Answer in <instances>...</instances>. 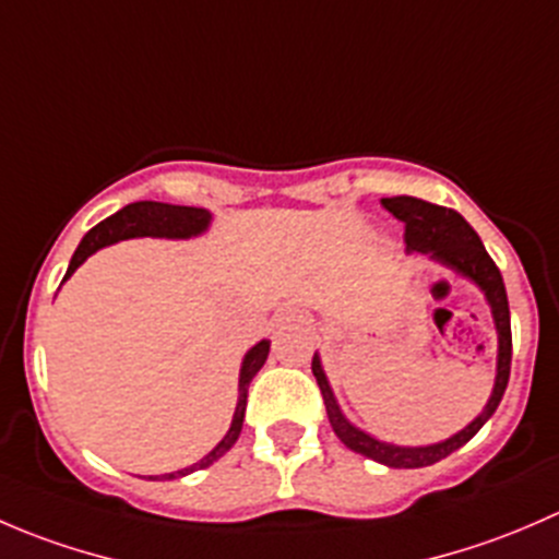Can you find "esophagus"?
Instances as JSON below:
<instances>
[{
	"label": "esophagus",
	"mask_w": 559,
	"mask_h": 559,
	"mask_svg": "<svg viewBox=\"0 0 559 559\" xmlns=\"http://www.w3.org/2000/svg\"><path fill=\"white\" fill-rule=\"evenodd\" d=\"M292 313H295V311H284V316H292Z\"/></svg>",
	"instance_id": "1"
}]
</instances>
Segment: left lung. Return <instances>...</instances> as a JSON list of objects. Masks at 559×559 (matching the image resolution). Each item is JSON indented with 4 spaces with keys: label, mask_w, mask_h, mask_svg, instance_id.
<instances>
[{
    "label": "left lung",
    "mask_w": 559,
    "mask_h": 559,
    "mask_svg": "<svg viewBox=\"0 0 559 559\" xmlns=\"http://www.w3.org/2000/svg\"><path fill=\"white\" fill-rule=\"evenodd\" d=\"M381 205H384L394 218H400V222L405 224V253H425L432 262L443 264V267H449L452 273L471 281V284L481 292L484 300H487L489 311H492L495 332H498V365H495L492 394H489L481 414H478L471 425L462 427L460 432H454L452 438H447V441L430 443V447H397V443H386L381 441V438L370 436L362 427H357L354 421L346 419V414H343L341 405H337L335 392H332L330 379H326L324 368H321L319 352L313 354L311 370L316 381H319L332 430L341 438L343 447L368 456V460L381 462V465L386 467H427L441 462L443 456L456 452L460 447H465V443L487 425V419L495 414L500 400H503L511 373L509 297H506L503 275L495 267L487 248H484L478 235L473 233V227L460 216V213L441 205H432V202L416 200V197H384Z\"/></svg>",
    "instance_id": "obj_1"
}]
</instances>
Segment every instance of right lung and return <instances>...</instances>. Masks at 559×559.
Listing matches in <instances>:
<instances>
[{"label": "right lung", "mask_w": 559, "mask_h": 559, "mask_svg": "<svg viewBox=\"0 0 559 559\" xmlns=\"http://www.w3.org/2000/svg\"><path fill=\"white\" fill-rule=\"evenodd\" d=\"M213 216L205 207H189V205H167V202H154V200H140L132 202V205L121 207L118 213H112L110 218L99 222L97 227L88 229L86 238L81 240V246L72 253V262L67 267L64 281L86 262L92 253H97L99 248L118 243V240H132V238H167V240H189L200 238V235L207 233ZM270 354V341H259L257 346H251L246 352L243 362H240V379H238V405H235L233 425H229L227 436L216 443L200 462L183 467V471L165 473V481L170 478L189 476V473L202 471V467H211L213 462L222 460L229 449L235 447V441L240 438V430H243V416H246V397H248V384H251L253 376L262 370L264 359Z\"/></svg>", "instance_id": "right-lung-1"}]
</instances>
